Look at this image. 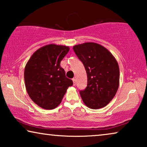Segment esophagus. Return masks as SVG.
<instances>
[{"label": "esophagus", "mask_w": 147, "mask_h": 147, "mask_svg": "<svg viewBox=\"0 0 147 147\" xmlns=\"http://www.w3.org/2000/svg\"><path fill=\"white\" fill-rule=\"evenodd\" d=\"M73 85L74 86H75V84H76V79L75 78H73Z\"/></svg>", "instance_id": "esophagus-1"}]
</instances>
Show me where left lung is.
Instances as JSON below:
<instances>
[{"label": "left lung", "mask_w": 147, "mask_h": 147, "mask_svg": "<svg viewBox=\"0 0 147 147\" xmlns=\"http://www.w3.org/2000/svg\"><path fill=\"white\" fill-rule=\"evenodd\" d=\"M73 50L87 74V86L80 91L83 102L91 109L104 108L113 99L119 88V68L117 61L106 47L96 43L76 45Z\"/></svg>", "instance_id": "left-lung-1"}]
</instances>
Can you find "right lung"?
Here are the masks:
<instances>
[{
  "instance_id": "obj_1",
  "label": "right lung",
  "mask_w": 147,
  "mask_h": 147,
  "mask_svg": "<svg viewBox=\"0 0 147 147\" xmlns=\"http://www.w3.org/2000/svg\"><path fill=\"white\" fill-rule=\"evenodd\" d=\"M69 51L68 46L46 45L35 51L26 63V90L32 101L43 109L57 107L68 88L73 84L60 66L61 61Z\"/></svg>"
}]
</instances>
